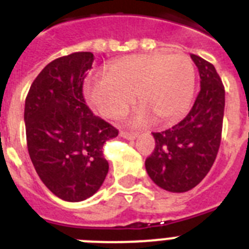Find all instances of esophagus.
<instances>
[{"instance_id":"1","label":"esophagus","mask_w":249,"mask_h":249,"mask_svg":"<svg viewBox=\"0 0 249 249\" xmlns=\"http://www.w3.org/2000/svg\"><path fill=\"white\" fill-rule=\"evenodd\" d=\"M120 136L123 137V138H125V140H129V141H132V140H136L137 138V133H129V132H120Z\"/></svg>"}]
</instances>
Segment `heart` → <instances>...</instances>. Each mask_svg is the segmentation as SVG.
Segmentation results:
<instances>
[{"instance_id":"b5f03b06","label":"heart","mask_w":249,"mask_h":249,"mask_svg":"<svg viewBox=\"0 0 249 249\" xmlns=\"http://www.w3.org/2000/svg\"><path fill=\"white\" fill-rule=\"evenodd\" d=\"M195 80V64L186 54H134L109 63L107 75L89 76L84 94L101 115L119 117L126 112L137 93L141 106L130 123L138 126L155 119L168 125L187 112Z\"/></svg>"}]
</instances>
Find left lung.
<instances>
[{"instance_id": "obj_1", "label": "left lung", "mask_w": 249, "mask_h": 249, "mask_svg": "<svg viewBox=\"0 0 249 249\" xmlns=\"http://www.w3.org/2000/svg\"><path fill=\"white\" fill-rule=\"evenodd\" d=\"M200 76V91L187 116L173 128L152 133L155 150L146 159L152 181L170 193L199 185L216 160L221 143L225 89L213 64L191 54Z\"/></svg>"}]
</instances>
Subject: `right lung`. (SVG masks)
<instances>
[{"label": "right lung", "mask_w": 249, "mask_h": 249, "mask_svg": "<svg viewBox=\"0 0 249 249\" xmlns=\"http://www.w3.org/2000/svg\"><path fill=\"white\" fill-rule=\"evenodd\" d=\"M93 60L89 52L53 60L25 98L29 158L44 185L66 201H83L99 190L108 173L103 144L119 134L85 105L83 84Z\"/></svg>", "instance_id": "obj_1"}]
</instances>
